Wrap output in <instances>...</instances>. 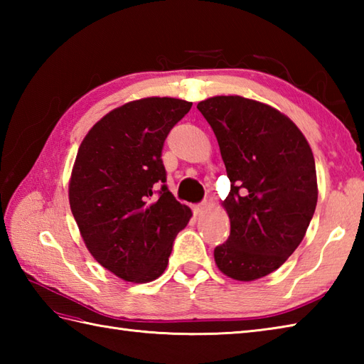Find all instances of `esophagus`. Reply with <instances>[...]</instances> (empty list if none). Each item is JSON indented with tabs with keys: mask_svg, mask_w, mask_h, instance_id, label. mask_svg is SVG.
Returning <instances> with one entry per match:
<instances>
[{
	"mask_svg": "<svg viewBox=\"0 0 364 364\" xmlns=\"http://www.w3.org/2000/svg\"><path fill=\"white\" fill-rule=\"evenodd\" d=\"M205 208H206V203H200V205H196V206H194V213H196V215L203 214Z\"/></svg>",
	"mask_w": 364,
	"mask_h": 364,
	"instance_id": "esophagus-1",
	"label": "esophagus"
}]
</instances>
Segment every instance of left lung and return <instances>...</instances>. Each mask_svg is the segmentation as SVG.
<instances>
[{
  "label": "left lung",
  "instance_id": "8db88e82",
  "mask_svg": "<svg viewBox=\"0 0 364 364\" xmlns=\"http://www.w3.org/2000/svg\"><path fill=\"white\" fill-rule=\"evenodd\" d=\"M197 109L231 183L222 202L231 231L214 249L215 266L233 280H258L291 257L310 225L318 203L311 146L288 115L257 100L218 95Z\"/></svg>",
  "mask_w": 364,
  "mask_h": 364
}]
</instances>
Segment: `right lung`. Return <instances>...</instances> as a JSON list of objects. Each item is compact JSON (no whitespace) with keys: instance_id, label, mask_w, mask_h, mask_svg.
<instances>
[{"instance_id":"1","label":"right lung","mask_w":364,"mask_h":364,"mask_svg":"<svg viewBox=\"0 0 364 364\" xmlns=\"http://www.w3.org/2000/svg\"><path fill=\"white\" fill-rule=\"evenodd\" d=\"M191 106L170 97L125 103L89 129L76 153L68 181L76 225L92 257L125 282L164 274L173 239L192 218L164 184L161 159L168 131Z\"/></svg>"}]
</instances>
